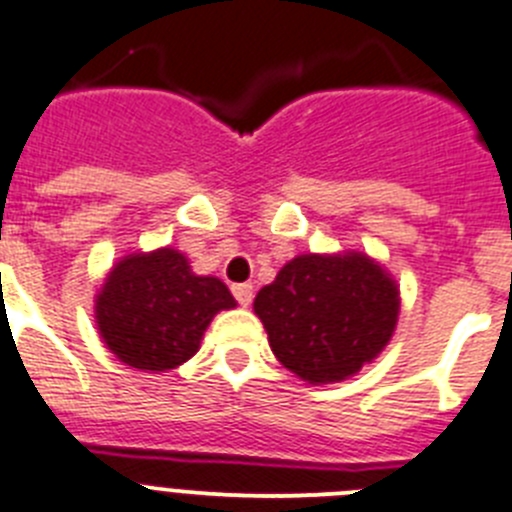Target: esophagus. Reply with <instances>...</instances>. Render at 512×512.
Returning <instances> with one entry per match:
<instances>
[{
  "label": "esophagus",
  "instance_id": "1",
  "mask_svg": "<svg viewBox=\"0 0 512 512\" xmlns=\"http://www.w3.org/2000/svg\"><path fill=\"white\" fill-rule=\"evenodd\" d=\"M232 293H234V298L242 303V306H250L255 288H252V283H237V285H232Z\"/></svg>",
  "mask_w": 512,
  "mask_h": 512
}]
</instances>
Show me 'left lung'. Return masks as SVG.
Segmentation results:
<instances>
[{
  "label": "left lung",
  "instance_id": "left-lung-1",
  "mask_svg": "<svg viewBox=\"0 0 512 512\" xmlns=\"http://www.w3.org/2000/svg\"><path fill=\"white\" fill-rule=\"evenodd\" d=\"M398 288L365 255H301L257 293L275 357L308 382H336L372 362L393 336Z\"/></svg>",
  "mask_w": 512,
  "mask_h": 512
}]
</instances>
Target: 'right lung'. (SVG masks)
I'll return each instance as SVG.
<instances>
[{
    "instance_id": "right-lung-1",
    "label": "right lung",
    "mask_w": 512,
    "mask_h": 512,
    "mask_svg": "<svg viewBox=\"0 0 512 512\" xmlns=\"http://www.w3.org/2000/svg\"><path fill=\"white\" fill-rule=\"evenodd\" d=\"M237 306L219 278L193 275L181 252L124 257L96 296V324L124 365L165 372L199 352L222 308Z\"/></svg>"
}]
</instances>
